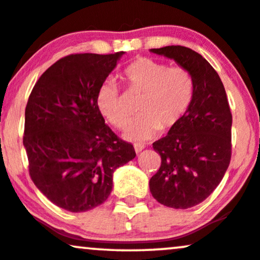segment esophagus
<instances>
[{
    "instance_id": "esophagus-1",
    "label": "esophagus",
    "mask_w": 260,
    "mask_h": 260,
    "mask_svg": "<svg viewBox=\"0 0 260 260\" xmlns=\"http://www.w3.org/2000/svg\"><path fill=\"white\" fill-rule=\"evenodd\" d=\"M134 148H135L136 153H140V152L145 148V145H142V143H135V145H134Z\"/></svg>"
}]
</instances>
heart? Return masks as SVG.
I'll list each match as a JSON object with an SVG mask.
<instances>
[{
	"mask_svg": "<svg viewBox=\"0 0 260 260\" xmlns=\"http://www.w3.org/2000/svg\"><path fill=\"white\" fill-rule=\"evenodd\" d=\"M127 88L142 93L139 102L140 117L125 130V137L146 141L161 130L180 123L193 102L196 84L191 72L184 67H169L152 58H137L123 72ZM100 112L113 126L123 129L130 119L120 88L114 80H107L97 92Z\"/></svg>",
	"mask_w": 260,
	"mask_h": 260,
	"instance_id": "heart-1",
	"label": "heart"
}]
</instances>
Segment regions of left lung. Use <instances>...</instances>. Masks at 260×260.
Masks as SVG:
<instances>
[{
  "instance_id": "left-lung-1",
  "label": "left lung",
  "mask_w": 260,
  "mask_h": 260,
  "mask_svg": "<svg viewBox=\"0 0 260 260\" xmlns=\"http://www.w3.org/2000/svg\"><path fill=\"white\" fill-rule=\"evenodd\" d=\"M151 52L172 58L191 72L193 102L166 137L153 142L160 167L149 180L152 196L163 206L187 209L203 202L220 184L231 159V115L218 73L200 53L184 46Z\"/></svg>"
}]
</instances>
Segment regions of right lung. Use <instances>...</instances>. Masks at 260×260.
I'll return each instance as SVG.
<instances>
[{"label": "right lung", "instance_id": "add662e5", "mask_svg": "<svg viewBox=\"0 0 260 260\" xmlns=\"http://www.w3.org/2000/svg\"><path fill=\"white\" fill-rule=\"evenodd\" d=\"M124 52L60 58L36 81L25 108L29 174L52 203L86 212L111 194L113 173L135 149L105 124L97 92Z\"/></svg>", "mask_w": 260, "mask_h": 260}]
</instances>
